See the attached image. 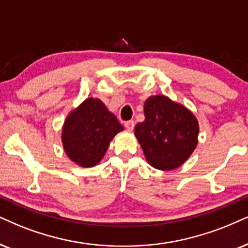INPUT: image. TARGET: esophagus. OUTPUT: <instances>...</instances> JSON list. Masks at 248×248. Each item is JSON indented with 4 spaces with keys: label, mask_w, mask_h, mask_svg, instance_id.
<instances>
[{
    "label": "esophagus",
    "mask_w": 248,
    "mask_h": 248,
    "mask_svg": "<svg viewBox=\"0 0 248 248\" xmlns=\"http://www.w3.org/2000/svg\"><path fill=\"white\" fill-rule=\"evenodd\" d=\"M124 127H126L128 130H133L134 127H135V122H134V120H129V121L124 122Z\"/></svg>",
    "instance_id": "1"
}]
</instances>
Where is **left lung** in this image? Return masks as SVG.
<instances>
[{"mask_svg":"<svg viewBox=\"0 0 248 248\" xmlns=\"http://www.w3.org/2000/svg\"><path fill=\"white\" fill-rule=\"evenodd\" d=\"M145 120L135 127V135L147 162L170 170L181 166L197 145L199 127L189 109L165 96L150 97L144 104Z\"/></svg>","mask_w":248,"mask_h":248,"instance_id":"8db88e82","label":"left lung"}]
</instances>
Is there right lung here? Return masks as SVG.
Instances as JSON below:
<instances>
[{"instance_id": "right-lung-1", "label": "right lung", "mask_w": 248, "mask_h": 248, "mask_svg": "<svg viewBox=\"0 0 248 248\" xmlns=\"http://www.w3.org/2000/svg\"><path fill=\"white\" fill-rule=\"evenodd\" d=\"M124 126L99 99L89 98L65 120L62 140L67 155L83 167H93Z\"/></svg>"}]
</instances>
